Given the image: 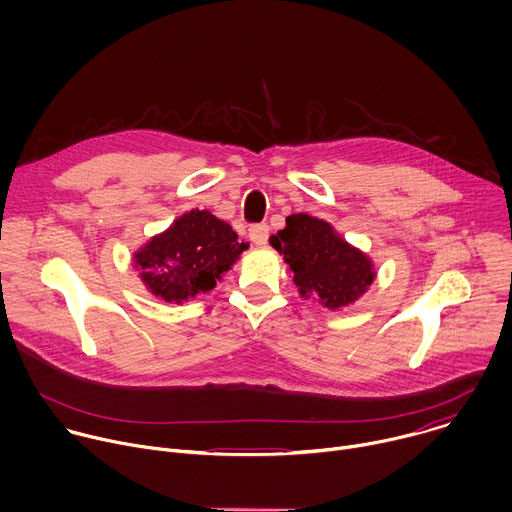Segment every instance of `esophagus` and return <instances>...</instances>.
Wrapping results in <instances>:
<instances>
[{
    "label": "esophagus",
    "instance_id": "1",
    "mask_svg": "<svg viewBox=\"0 0 512 512\" xmlns=\"http://www.w3.org/2000/svg\"><path fill=\"white\" fill-rule=\"evenodd\" d=\"M249 237L255 245H265L267 239H269V227L265 223H259V225H253L249 229Z\"/></svg>",
    "mask_w": 512,
    "mask_h": 512
}]
</instances>
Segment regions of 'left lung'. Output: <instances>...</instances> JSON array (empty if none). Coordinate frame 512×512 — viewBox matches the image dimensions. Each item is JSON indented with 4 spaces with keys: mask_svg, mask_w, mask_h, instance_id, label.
Here are the masks:
<instances>
[{
    "mask_svg": "<svg viewBox=\"0 0 512 512\" xmlns=\"http://www.w3.org/2000/svg\"><path fill=\"white\" fill-rule=\"evenodd\" d=\"M294 271L300 294H314L326 308H342L360 298L375 279L367 255L342 241L328 223L310 214H291L285 229L269 239Z\"/></svg>",
    "mask_w": 512,
    "mask_h": 512,
    "instance_id": "1",
    "label": "left lung"
}]
</instances>
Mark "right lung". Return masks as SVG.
I'll use <instances>...</instances> for the list:
<instances>
[{
    "label": "right lung",
    "instance_id": "obj_1",
    "mask_svg": "<svg viewBox=\"0 0 512 512\" xmlns=\"http://www.w3.org/2000/svg\"><path fill=\"white\" fill-rule=\"evenodd\" d=\"M247 247L221 218L190 210L135 253V267L154 296L180 304L210 291Z\"/></svg>",
    "mask_w": 512,
    "mask_h": 512
}]
</instances>
